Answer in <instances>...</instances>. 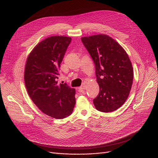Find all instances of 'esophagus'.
<instances>
[{
  "instance_id": "1",
  "label": "esophagus",
  "mask_w": 158,
  "mask_h": 158,
  "mask_svg": "<svg viewBox=\"0 0 158 158\" xmlns=\"http://www.w3.org/2000/svg\"><path fill=\"white\" fill-rule=\"evenodd\" d=\"M78 89L80 92H83L84 90L86 89V85H81Z\"/></svg>"
}]
</instances>
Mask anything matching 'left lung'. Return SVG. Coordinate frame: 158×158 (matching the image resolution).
<instances>
[{
  "label": "left lung",
  "instance_id": "obj_1",
  "mask_svg": "<svg viewBox=\"0 0 158 158\" xmlns=\"http://www.w3.org/2000/svg\"><path fill=\"white\" fill-rule=\"evenodd\" d=\"M81 39L95 63L99 85L94 104L99 111L113 112L125 102L131 88L133 69L130 58L124 48L107 35Z\"/></svg>",
  "mask_w": 158,
  "mask_h": 158
}]
</instances>
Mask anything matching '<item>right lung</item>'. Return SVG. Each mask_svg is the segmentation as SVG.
I'll return each instance as SVG.
<instances>
[{
  "label": "right lung",
  "instance_id": "right-lung-1",
  "mask_svg": "<svg viewBox=\"0 0 158 158\" xmlns=\"http://www.w3.org/2000/svg\"><path fill=\"white\" fill-rule=\"evenodd\" d=\"M71 41L64 36L46 38L33 48L25 64L24 80L31 99L42 112L56 119L69 116L76 102L75 89L57 80Z\"/></svg>",
  "mask_w": 158,
  "mask_h": 158
}]
</instances>
